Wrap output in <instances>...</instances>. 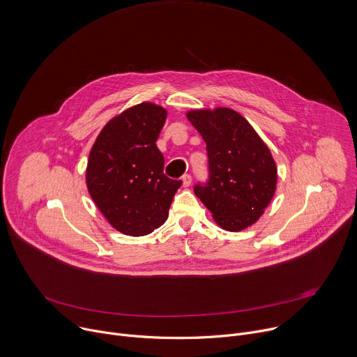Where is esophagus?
Instances as JSON below:
<instances>
[{"instance_id": "obj_1", "label": "esophagus", "mask_w": 357, "mask_h": 357, "mask_svg": "<svg viewBox=\"0 0 357 357\" xmlns=\"http://www.w3.org/2000/svg\"><path fill=\"white\" fill-rule=\"evenodd\" d=\"M182 183H183L185 188L190 186V183H192V176H190L189 174H185V175L182 176Z\"/></svg>"}]
</instances>
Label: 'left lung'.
I'll use <instances>...</instances> for the list:
<instances>
[{
    "label": "left lung",
    "mask_w": 357,
    "mask_h": 357,
    "mask_svg": "<svg viewBox=\"0 0 357 357\" xmlns=\"http://www.w3.org/2000/svg\"><path fill=\"white\" fill-rule=\"evenodd\" d=\"M189 122L202 135L208 179L193 190L227 231L252 225L271 203L278 182L271 150L247 119L228 107L190 110Z\"/></svg>",
    "instance_id": "left-lung-1"
}]
</instances>
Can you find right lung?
<instances>
[{
    "instance_id": "1",
    "label": "right lung",
    "mask_w": 357,
    "mask_h": 357,
    "mask_svg": "<svg viewBox=\"0 0 357 357\" xmlns=\"http://www.w3.org/2000/svg\"><path fill=\"white\" fill-rule=\"evenodd\" d=\"M167 110L143 102L102 129L88 158V192L105 218L126 235L142 236L161 227L182 181L164 174L155 142Z\"/></svg>"
}]
</instances>
